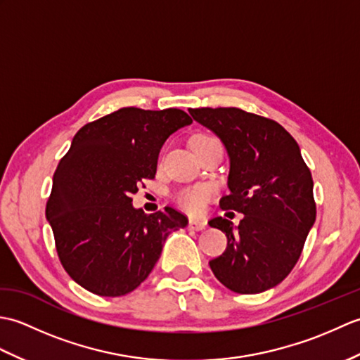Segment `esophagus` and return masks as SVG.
I'll use <instances>...</instances> for the list:
<instances>
[{"label":"esophagus","instance_id":"obj_1","mask_svg":"<svg viewBox=\"0 0 360 360\" xmlns=\"http://www.w3.org/2000/svg\"><path fill=\"white\" fill-rule=\"evenodd\" d=\"M205 227H207V221H204V219H190L188 221L190 231L200 232V231H204Z\"/></svg>","mask_w":360,"mask_h":360}]
</instances>
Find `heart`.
Listing matches in <instances>:
<instances>
[{
  "label": "heart",
  "instance_id": "obj_1",
  "mask_svg": "<svg viewBox=\"0 0 360 360\" xmlns=\"http://www.w3.org/2000/svg\"><path fill=\"white\" fill-rule=\"evenodd\" d=\"M210 141H217L210 136H196L192 141V147L201 145ZM213 195V187L209 184H196L192 187H184L176 192L174 201L182 210H186L192 215H196L204 209V204L207 202Z\"/></svg>",
  "mask_w": 360,
  "mask_h": 360
}]
</instances>
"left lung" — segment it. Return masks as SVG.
I'll list each match as a JSON object with an SVG mask.
<instances>
[{"label":"left lung","instance_id":"obj_1","mask_svg":"<svg viewBox=\"0 0 360 360\" xmlns=\"http://www.w3.org/2000/svg\"><path fill=\"white\" fill-rule=\"evenodd\" d=\"M192 117L224 143L231 193L219 207L243 213L238 227L209 221L227 236L223 255L209 262L223 285L238 294L277 286L294 269L316 221L312 176L300 147L275 120L240 108H195Z\"/></svg>","mask_w":360,"mask_h":360}]
</instances>
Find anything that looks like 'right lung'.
Here are the masks:
<instances>
[{"mask_svg":"<svg viewBox=\"0 0 360 360\" xmlns=\"http://www.w3.org/2000/svg\"><path fill=\"white\" fill-rule=\"evenodd\" d=\"M192 122L178 108L128 106L74 136L53 173L46 218L65 271L89 292H131L153 271L167 236L188 224L172 207L151 215L134 209L131 195L155 178L168 136Z\"/></svg>","mask_w":360,"mask_h":360,"instance_id":"add662e5","label":"right lung"}]
</instances>
